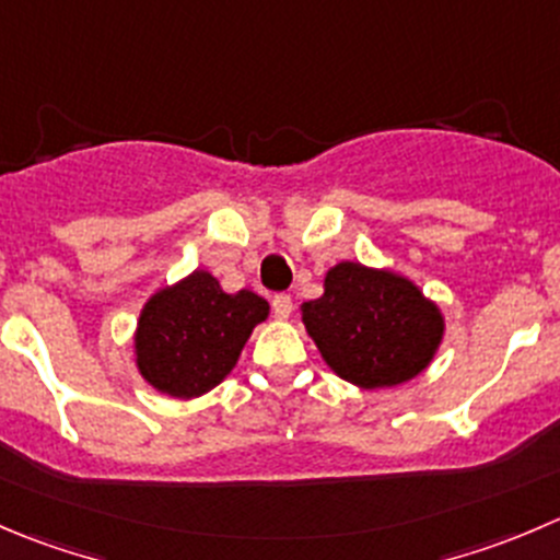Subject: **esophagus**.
Wrapping results in <instances>:
<instances>
[{
  "mask_svg": "<svg viewBox=\"0 0 560 560\" xmlns=\"http://www.w3.org/2000/svg\"><path fill=\"white\" fill-rule=\"evenodd\" d=\"M273 314H276V319H290L292 298L290 295H276L273 298Z\"/></svg>",
  "mask_w": 560,
  "mask_h": 560,
  "instance_id": "34e87169",
  "label": "esophagus"
}]
</instances>
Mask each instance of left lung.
<instances>
[{
  "mask_svg": "<svg viewBox=\"0 0 560 560\" xmlns=\"http://www.w3.org/2000/svg\"><path fill=\"white\" fill-rule=\"evenodd\" d=\"M301 319L330 372L369 390L418 377L446 334L441 306L416 281L350 259L328 268Z\"/></svg>",
  "mask_w": 560,
  "mask_h": 560,
  "instance_id": "8db88e82",
  "label": "left lung"
}]
</instances>
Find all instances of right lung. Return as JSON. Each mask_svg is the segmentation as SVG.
Here are the masks:
<instances>
[{"mask_svg": "<svg viewBox=\"0 0 560 560\" xmlns=\"http://www.w3.org/2000/svg\"><path fill=\"white\" fill-rule=\"evenodd\" d=\"M270 306L252 290L224 292L208 270L155 290L133 330V361L150 388L197 399L235 369Z\"/></svg>", "mask_w": 560, "mask_h": 560, "instance_id": "right-lung-1", "label": "right lung"}]
</instances>
